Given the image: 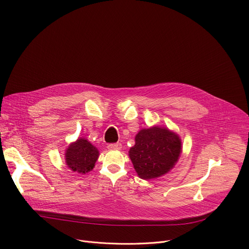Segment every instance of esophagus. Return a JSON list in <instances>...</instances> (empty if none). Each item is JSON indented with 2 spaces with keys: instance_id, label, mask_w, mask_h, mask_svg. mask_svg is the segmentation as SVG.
Instances as JSON below:
<instances>
[{
  "instance_id": "obj_1",
  "label": "esophagus",
  "mask_w": 249,
  "mask_h": 249,
  "mask_svg": "<svg viewBox=\"0 0 249 249\" xmlns=\"http://www.w3.org/2000/svg\"><path fill=\"white\" fill-rule=\"evenodd\" d=\"M107 148L109 150H121L122 149V144L121 143H111L107 145Z\"/></svg>"
}]
</instances>
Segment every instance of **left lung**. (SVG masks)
Listing matches in <instances>:
<instances>
[{
  "instance_id": "obj_1",
  "label": "left lung",
  "mask_w": 249,
  "mask_h": 249,
  "mask_svg": "<svg viewBox=\"0 0 249 249\" xmlns=\"http://www.w3.org/2000/svg\"><path fill=\"white\" fill-rule=\"evenodd\" d=\"M128 157L138 176L145 180L160 178L173 169L182 152L181 140L167 127L154 125L141 129Z\"/></svg>"
}]
</instances>
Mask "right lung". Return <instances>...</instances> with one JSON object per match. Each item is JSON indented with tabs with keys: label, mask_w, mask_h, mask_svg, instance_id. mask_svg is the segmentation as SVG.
Listing matches in <instances>:
<instances>
[{
	"label": "right lung",
	"mask_w": 249,
	"mask_h": 249,
	"mask_svg": "<svg viewBox=\"0 0 249 249\" xmlns=\"http://www.w3.org/2000/svg\"><path fill=\"white\" fill-rule=\"evenodd\" d=\"M99 157V149L85 138H79L71 142L65 152L67 166L80 175H86L92 170Z\"/></svg>",
	"instance_id": "obj_1"
}]
</instances>
